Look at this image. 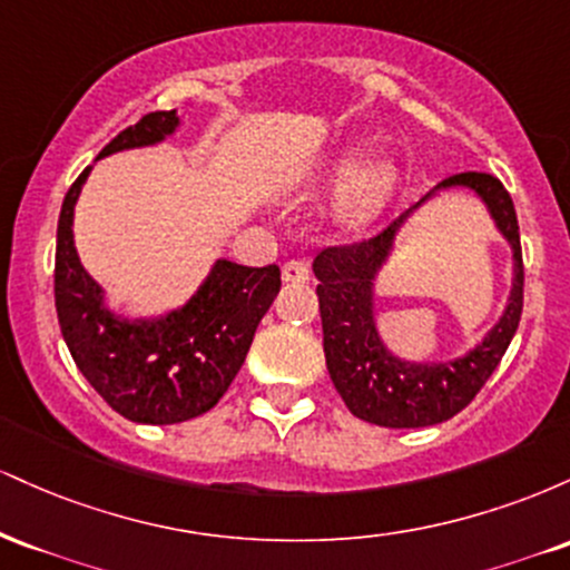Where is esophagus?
I'll return each mask as SVG.
<instances>
[{
	"instance_id": "esophagus-1",
	"label": "esophagus",
	"mask_w": 570,
	"mask_h": 570,
	"mask_svg": "<svg viewBox=\"0 0 570 570\" xmlns=\"http://www.w3.org/2000/svg\"><path fill=\"white\" fill-rule=\"evenodd\" d=\"M281 276L289 284H303V281L311 278V267H307L305 259H289L284 267H281Z\"/></svg>"
}]
</instances>
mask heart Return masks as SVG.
<instances>
[{"mask_svg":"<svg viewBox=\"0 0 570 570\" xmlns=\"http://www.w3.org/2000/svg\"><path fill=\"white\" fill-rule=\"evenodd\" d=\"M324 179L337 185L332 222L340 230H364L391 206L402 174L394 160H364L358 149H345L324 163Z\"/></svg>","mask_w":570,"mask_h":570,"instance_id":"b5f03b06","label":"heart"}]
</instances>
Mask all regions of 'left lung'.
<instances>
[{"label": "left lung", "mask_w": 570, "mask_h": 570, "mask_svg": "<svg viewBox=\"0 0 570 570\" xmlns=\"http://www.w3.org/2000/svg\"><path fill=\"white\" fill-rule=\"evenodd\" d=\"M472 188L513 246V292L502 318L466 354L444 363H410L384 345L374 318V284L393 250L395 235L423 202L442 188ZM324 326L326 370L345 407L385 429H423L461 412L488 383L512 343L522 313V248L514 203L495 176L455 174L410 206L375 238L332 246L313 259Z\"/></svg>", "instance_id": "1"}]
</instances>
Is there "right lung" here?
<instances>
[{
	"label": "right lung",
	"mask_w": 570,
	"mask_h": 570,
	"mask_svg": "<svg viewBox=\"0 0 570 570\" xmlns=\"http://www.w3.org/2000/svg\"><path fill=\"white\" fill-rule=\"evenodd\" d=\"M176 128V109L149 112L117 134L98 158L155 147ZM88 174L90 166L63 198L56 240V311L71 358L104 402L128 421L168 426L198 417L238 375L281 289V271L217 259L185 305L163 316H120L107 307L104 289L75 248V206Z\"/></svg>",
	"instance_id": "1"
}]
</instances>
